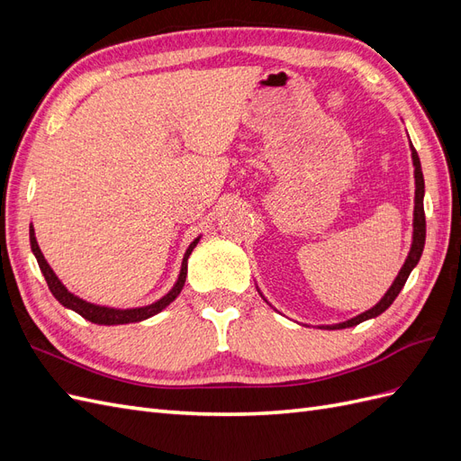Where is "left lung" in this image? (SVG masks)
I'll return each mask as SVG.
<instances>
[{
    "mask_svg": "<svg viewBox=\"0 0 461 461\" xmlns=\"http://www.w3.org/2000/svg\"><path fill=\"white\" fill-rule=\"evenodd\" d=\"M411 158H413V165H415V212H413V244H411V249H410V256L406 259V263H403V267L400 269L396 281L393 283V286L388 288V292L384 294V298L375 305V308H371L369 312L361 313L350 321H346V323H339V325H332V327H327V329H346V327H354V325H359L361 321H367L371 317H376L381 315L384 310L390 308V303H393L396 300V296L400 294V290L403 288V285H406L408 276L411 273V269L417 265V261H420L421 254H423V246H425V232H427V225H425V209H423V194H425V180H423V171H421V161H420V156H417L415 148L411 146Z\"/></svg>",
    "mask_w": 461,
    "mask_h": 461,
    "instance_id": "8db88e82",
    "label": "left lung"
}]
</instances>
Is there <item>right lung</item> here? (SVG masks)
Here are the masks:
<instances>
[{
  "instance_id": "1",
  "label": "right lung",
  "mask_w": 461,
  "mask_h": 461,
  "mask_svg": "<svg viewBox=\"0 0 461 461\" xmlns=\"http://www.w3.org/2000/svg\"><path fill=\"white\" fill-rule=\"evenodd\" d=\"M196 244H198V239L188 246L186 254H185V259H183V267H180L178 281H176V285L173 286V290L169 292V294L163 296V298L158 300L156 303L146 305V308H136V310H113V308H102V305H94V303H90V302H85V300L77 298L75 294H71V292H68V290L61 285L59 278L55 276V273L51 271L48 261L44 259V254L40 252V246H38L36 236H34V229L31 227V246H32V252H34V256H36V259H38V265H40L41 273H44V278H46V283H48V286H50V290H51V294H53L55 298H58V302L63 303L65 308L77 312L78 315H82L85 319L92 321V323H95V325H124V323H136V321H144V319H148V317H151V315L159 313L161 310H165L167 305H169V303L180 294V290H183V286H185V283H186V271H188V263H186V261H188V256L192 254V249H194V246H196Z\"/></svg>"
}]
</instances>
